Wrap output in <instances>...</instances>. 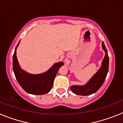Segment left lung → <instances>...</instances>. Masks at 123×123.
Here are the masks:
<instances>
[{"mask_svg":"<svg viewBox=\"0 0 123 123\" xmlns=\"http://www.w3.org/2000/svg\"><path fill=\"white\" fill-rule=\"evenodd\" d=\"M102 47L103 50L105 51V55L102 60L100 68L85 85L71 86L70 89L74 94L79 95H83V96L91 95L95 93L104 84L108 71L109 58H108V52L104 42H102Z\"/></svg>","mask_w":123,"mask_h":123,"instance_id":"8db88e82","label":"left lung"}]
</instances>
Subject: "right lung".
I'll return each instance as SVG.
<instances>
[{
	"instance_id": "add662e5",
	"label": "right lung",
	"mask_w": 123,
	"mask_h": 123,
	"mask_svg": "<svg viewBox=\"0 0 123 123\" xmlns=\"http://www.w3.org/2000/svg\"><path fill=\"white\" fill-rule=\"evenodd\" d=\"M15 48L13 56V69L20 86L27 93L34 95H44L50 91L54 79L58 73V69L64 65L63 62H60L54 64L48 71L41 74L29 73L24 71L20 67L17 56V49L19 45Z\"/></svg>"
}]
</instances>
